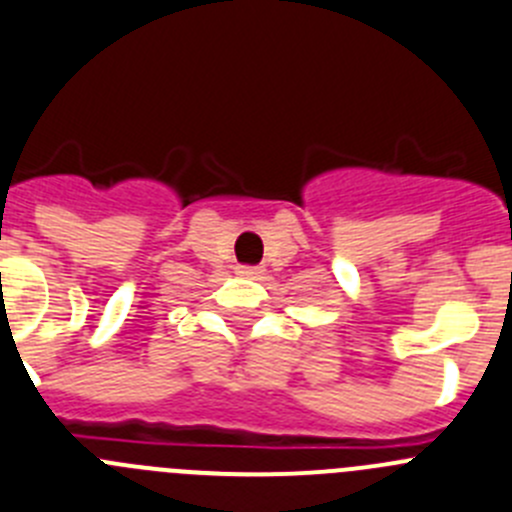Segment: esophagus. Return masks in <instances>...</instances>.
Listing matches in <instances>:
<instances>
[{
    "label": "esophagus",
    "mask_w": 512,
    "mask_h": 512,
    "mask_svg": "<svg viewBox=\"0 0 512 512\" xmlns=\"http://www.w3.org/2000/svg\"><path fill=\"white\" fill-rule=\"evenodd\" d=\"M262 267H252V265H240L237 267V275H242V278H260L262 275Z\"/></svg>",
    "instance_id": "obj_1"
}]
</instances>
